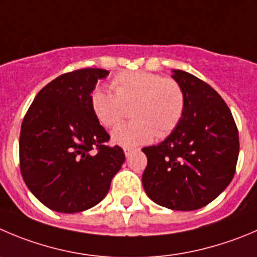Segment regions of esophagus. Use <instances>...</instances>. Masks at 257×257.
<instances>
[{"label": "esophagus", "instance_id": "34e87169", "mask_svg": "<svg viewBox=\"0 0 257 257\" xmlns=\"http://www.w3.org/2000/svg\"><path fill=\"white\" fill-rule=\"evenodd\" d=\"M133 151H134V148H123V153H124V155H126V156L130 155Z\"/></svg>", "mask_w": 257, "mask_h": 257}]
</instances>
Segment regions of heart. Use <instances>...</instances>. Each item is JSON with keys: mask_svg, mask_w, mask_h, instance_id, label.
I'll return each mask as SVG.
<instances>
[{"mask_svg": "<svg viewBox=\"0 0 257 257\" xmlns=\"http://www.w3.org/2000/svg\"><path fill=\"white\" fill-rule=\"evenodd\" d=\"M109 90L96 88L90 107L102 126L113 128L123 119L126 108L134 106L133 122L114 128L112 143L124 148L145 145L156 135L172 134L182 121L187 106L183 85L173 78L144 70L122 72L112 79Z\"/></svg>", "mask_w": 257, "mask_h": 257, "instance_id": "heart-1", "label": "heart"}]
</instances>
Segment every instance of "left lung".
I'll return each mask as SVG.
<instances>
[{
    "mask_svg": "<svg viewBox=\"0 0 257 257\" xmlns=\"http://www.w3.org/2000/svg\"><path fill=\"white\" fill-rule=\"evenodd\" d=\"M173 73L187 96L184 116L163 143L143 149L148 158L143 185L159 206L194 211L231 183L240 151L238 130L211 85L183 70Z\"/></svg>",
    "mask_w": 257,
    "mask_h": 257,
    "instance_id": "1",
    "label": "left lung"
}]
</instances>
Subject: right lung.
Masks as SVG:
<instances>
[{"label": "right lung", "instance_id": "1", "mask_svg": "<svg viewBox=\"0 0 257 257\" xmlns=\"http://www.w3.org/2000/svg\"><path fill=\"white\" fill-rule=\"evenodd\" d=\"M108 70L85 68L59 75L36 94L20 134V170L44 206L75 213L98 204L121 169L124 153L94 116L90 93Z\"/></svg>", "mask_w": 257, "mask_h": 257}]
</instances>
